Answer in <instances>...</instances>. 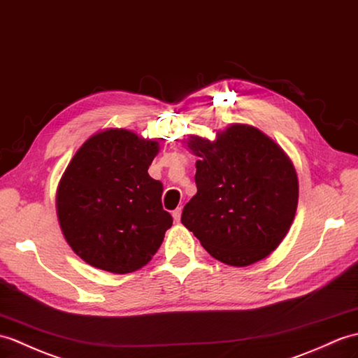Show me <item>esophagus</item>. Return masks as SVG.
Masks as SVG:
<instances>
[{"label": "esophagus", "instance_id": "obj_1", "mask_svg": "<svg viewBox=\"0 0 358 358\" xmlns=\"http://www.w3.org/2000/svg\"><path fill=\"white\" fill-rule=\"evenodd\" d=\"M172 217H173V220H176L177 222L180 221V218H181V207H177V209L172 212Z\"/></svg>", "mask_w": 358, "mask_h": 358}]
</instances>
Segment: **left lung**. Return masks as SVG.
<instances>
[{"mask_svg": "<svg viewBox=\"0 0 358 358\" xmlns=\"http://www.w3.org/2000/svg\"><path fill=\"white\" fill-rule=\"evenodd\" d=\"M198 157L196 194L181 213L182 226L227 265L247 267L278 248L292 227L299 181L289 157L250 124L234 123L217 140L190 136Z\"/></svg>", "mask_w": 358, "mask_h": 358, "instance_id": "left-lung-1", "label": "left lung"}]
</instances>
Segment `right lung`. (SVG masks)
<instances>
[{
  "mask_svg": "<svg viewBox=\"0 0 358 358\" xmlns=\"http://www.w3.org/2000/svg\"><path fill=\"white\" fill-rule=\"evenodd\" d=\"M159 151V141L119 128L97 132L78 149L57 186L56 212L80 259L115 274L152 259L172 226L163 185L148 173Z\"/></svg>",
  "mask_w": 358,
  "mask_h": 358,
  "instance_id": "obj_1",
  "label": "right lung"
}]
</instances>
